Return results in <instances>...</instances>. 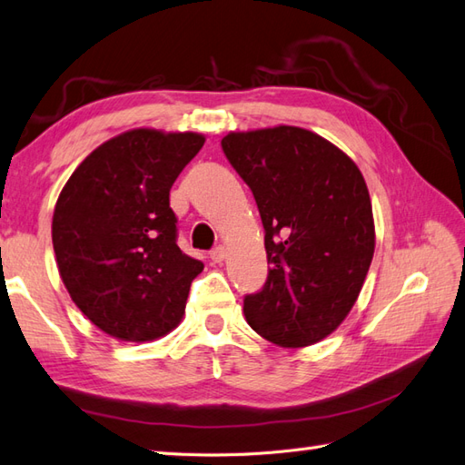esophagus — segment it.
<instances>
[{
    "label": "esophagus",
    "instance_id": "esophagus-1",
    "mask_svg": "<svg viewBox=\"0 0 465 465\" xmlns=\"http://www.w3.org/2000/svg\"><path fill=\"white\" fill-rule=\"evenodd\" d=\"M224 258H227V248H224V246H217L215 250H211L213 263H221Z\"/></svg>",
    "mask_w": 465,
    "mask_h": 465
}]
</instances>
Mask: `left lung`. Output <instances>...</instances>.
<instances>
[{
  "label": "left lung",
  "mask_w": 465,
  "mask_h": 465,
  "mask_svg": "<svg viewBox=\"0 0 465 465\" xmlns=\"http://www.w3.org/2000/svg\"><path fill=\"white\" fill-rule=\"evenodd\" d=\"M252 190L262 217L268 280L244 297V317L282 348L311 346L356 303L375 248L366 180L317 133L280 124L221 141Z\"/></svg>",
  "instance_id": "obj_1"
}]
</instances>
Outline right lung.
I'll return each mask as SVG.
<instances>
[{
	"instance_id": "add662e5",
	"label": "right lung",
	"mask_w": 465,
	"mask_h": 465,
	"mask_svg": "<svg viewBox=\"0 0 465 465\" xmlns=\"http://www.w3.org/2000/svg\"><path fill=\"white\" fill-rule=\"evenodd\" d=\"M199 133L133 129L97 146L53 215L60 278L99 331L127 342L168 334L203 263L183 254L170 190L202 150Z\"/></svg>"
}]
</instances>
